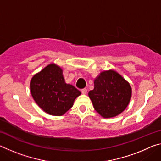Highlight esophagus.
<instances>
[{
	"instance_id": "obj_1",
	"label": "esophagus",
	"mask_w": 161,
	"mask_h": 161,
	"mask_svg": "<svg viewBox=\"0 0 161 161\" xmlns=\"http://www.w3.org/2000/svg\"><path fill=\"white\" fill-rule=\"evenodd\" d=\"M81 93H82L83 94H86V92H87V89H86V88L82 89H81Z\"/></svg>"
}]
</instances>
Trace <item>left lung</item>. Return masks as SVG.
I'll use <instances>...</instances> for the list:
<instances>
[{"label":"left lung","mask_w":161,"mask_h":161,"mask_svg":"<svg viewBox=\"0 0 161 161\" xmlns=\"http://www.w3.org/2000/svg\"><path fill=\"white\" fill-rule=\"evenodd\" d=\"M93 90L89 92L94 109L103 118L118 116L126 109L131 98L130 84L113 69L103 71L95 78Z\"/></svg>","instance_id":"1"}]
</instances>
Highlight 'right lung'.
Here are the masks:
<instances>
[{"label": "right lung", "instance_id": "right-lung-1", "mask_svg": "<svg viewBox=\"0 0 161 161\" xmlns=\"http://www.w3.org/2000/svg\"><path fill=\"white\" fill-rule=\"evenodd\" d=\"M30 86L35 102L45 112L53 116L64 115L81 94L74 86L65 82L63 70L54 63L36 73Z\"/></svg>", "mask_w": 161, "mask_h": 161}]
</instances>
